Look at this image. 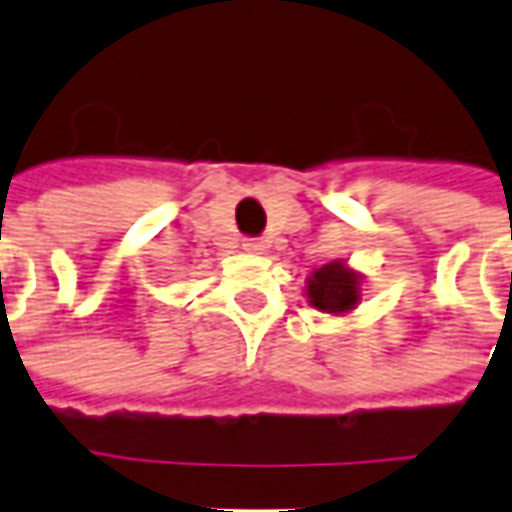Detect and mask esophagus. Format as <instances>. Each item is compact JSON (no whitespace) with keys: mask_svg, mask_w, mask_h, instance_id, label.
Returning a JSON list of instances; mask_svg holds the SVG:
<instances>
[{"mask_svg":"<svg viewBox=\"0 0 512 512\" xmlns=\"http://www.w3.org/2000/svg\"><path fill=\"white\" fill-rule=\"evenodd\" d=\"M246 252H252V255H260V252H266V241L263 238H244V244H241Z\"/></svg>","mask_w":512,"mask_h":512,"instance_id":"1","label":"esophagus"}]
</instances>
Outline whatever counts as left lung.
<instances>
[{"instance_id": "1", "label": "left lung", "mask_w": 512, "mask_h": 512, "mask_svg": "<svg viewBox=\"0 0 512 512\" xmlns=\"http://www.w3.org/2000/svg\"><path fill=\"white\" fill-rule=\"evenodd\" d=\"M307 296H310L312 307H318L321 312L351 310L359 301L356 277L351 271H345L343 263H329L312 274Z\"/></svg>"}]
</instances>
